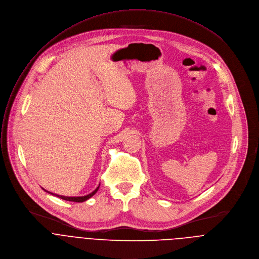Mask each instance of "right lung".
Segmentation results:
<instances>
[{
  "label": "right lung",
  "instance_id": "1",
  "mask_svg": "<svg viewBox=\"0 0 259 259\" xmlns=\"http://www.w3.org/2000/svg\"><path fill=\"white\" fill-rule=\"evenodd\" d=\"M99 187H100V185L92 192V193H90V194H88V195H84V196H65V195H59V194H55V193H52V192H49V191H47L48 193H50V194H52V195H55V196H57V197H60V198H62V199H65V200H69V202H75V203H82V202H85V200H88L89 198H91L93 195H95L96 193H97V191L99 190ZM44 189V188H43ZM45 190V189H44ZM46 191V190H45Z\"/></svg>",
  "mask_w": 259,
  "mask_h": 259
}]
</instances>
